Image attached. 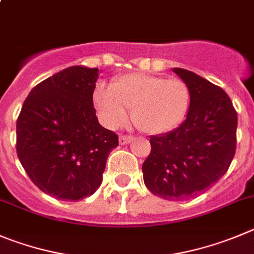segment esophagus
Here are the masks:
<instances>
[{
    "label": "esophagus",
    "mask_w": 254,
    "mask_h": 254,
    "mask_svg": "<svg viewBox=\"0 0 254 254\" xmlns=\"http://www.w3.org/2000/svg\"><path fill=\"white\" fill-rule=\"evenodd\" d=\"M132 136H129V135H120L119 136V143L120 145H127V144L131 143L132 141Z\"/></svg>",
    "instance_id": "obj_1"
}]
</instances>
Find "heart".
I'll return each instance as SVG.
<instances>
[{
	"instance_id": "obj_1",
	"label": "heart",
	"mask_w": 254,
	"mask_h": 254,
	"mask_svg": "<svg viewBox=\"0 0 254 254\" xmlns=\"http://www.w3.org/2000/svg\"><path fill=\"white\" fill-rule=\"evenodd\" d=\"M190 101V89L183 80L144 72L125 73L113 80L110 89L99 85L94 91L95 109L105 127H120L129 109L132 123L151 135L179 127L188 115Z\"/></svg>"
}]
</instances>
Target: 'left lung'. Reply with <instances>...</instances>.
<instances>
[{
  "instance_id": "1",
  "label": "left lung",
  "mask_w": 254,
  "mask_h": 254,
  "mask_svg": "<svg viewBox=\"0 0 254 254\" xmlns=\"http://www.w3.org/2000/svg\"><path fill=\"white\" fill-rule=\"evenodd\" d=\"M173 71L190 89L189 113L177 129L150 136L141 169L151 193L175 202L204 193L226 174L236 153L238 119L223 89L189 70Z\"/></svg>"
}]
</instances>
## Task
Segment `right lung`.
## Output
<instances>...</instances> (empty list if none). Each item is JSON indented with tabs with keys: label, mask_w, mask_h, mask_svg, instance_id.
Wrapping results in <instances>:
<instances>
[{
	"label": "right lung",
	"mask_w": 254,
	"mask_h": 254,
	"mask_svg": "<svg viewBox=\"0 0 254 254\" xmlns=\"http://www.w3.org/2000/svg\"><path fill=\"white\" fill-rule=\"evenodd\" d=\"M99 68L71 66L31 90L16 125L17 155L44 193L76 202L100 187L118 135L99 124L92 103Z\"/></svg>",
	"instance_id": "right-lung-1"
}]
</instances>
